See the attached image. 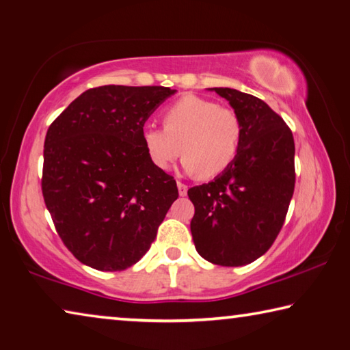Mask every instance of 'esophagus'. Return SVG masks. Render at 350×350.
<instances>
[{"label":"esophagus","mask_w":350,"mask_h":350,"mask_svg":"<svg viewBox=\"0 0 350 350\" xmlns=\"http://www.w3.org/2000/svg\"><path fill=\"white\" fill-rule=\"evenodd\" d=\"M177 188H179V194H180V196H187L188 187L185 185V183H182V182H177Z\"/></svg>","instance_id":"34e87169"}]
</instances>
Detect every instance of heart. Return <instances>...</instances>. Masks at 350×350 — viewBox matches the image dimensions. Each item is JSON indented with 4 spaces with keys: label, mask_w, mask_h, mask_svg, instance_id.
<instances>
[{
    "label": "heart",
    "mask_w": 350,
    "mask_h": 350,
    "mask_svg": "<svg viewBox=\"0 0 350 350\" xmlns=\"http://www.w3.org/2000/svg\"><path fill=\"white\" fill-rule=\"evenodd\" d=\"M163 128L146 126L142 131L151 163L170 171L183 152V167L202 179H213L232 167L244 135L238 112L196 94H185L165 109Z\"/></svg>",
    "instance_id": "1"
}]
</instances>
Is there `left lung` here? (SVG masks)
<instances>
[{"label":"left lung","mask_w":350,"mask_h":350,"mask_svg":"<svg viewBox=\"0 0 350 350\" xmlns=\"http://www.w3.org/2000/svg\"><path fill=\"white\" fill-rule=\"evenodd\" d=\"M238 112L241 151L215 180L188 189L191 234L211 264L239 267L269 250L281 232L295 189V142L286 122L250 94L211 88Z\"/></svg>","instance_id":"1"}]
</instances>
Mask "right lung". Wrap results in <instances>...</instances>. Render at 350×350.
<instances>
[{
    "instance_id": "add662e5",
    "label": "right lung",
    "mask_w": 350,
    "mask_h": 350,
    "mask_svg": "<svg viewBox=\"0 0 350 350\" xmlns=\"http://www.w3.org/2000/svg\"><path fill=\"white\" fill-rule=\"evenodd\" d=\"M176 91L163 86L92 88L47 129L43 189L57 233L85 265L131 267L150 250L171 204L173 176L151 163L144 125Z\"/></svg>"
}]
</instances>
